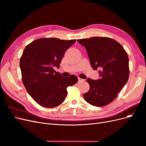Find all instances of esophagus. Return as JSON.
Here are the masks:
<instances>
[{"mask_svg": "<svg viewBox=\"0 0 146 146\" xmlns=\"http://www.w3.org/2000/svg\"><path fill=\"white\" fill-rule=\"evenodd\" d=\"M84 81V79H81V78H78V81L79 82H82V81Z\"/></svg>", "mask_w": 146, "mask_h": 146, "instance_id": "34e87169", "label": "esophagus"}]
</instances>
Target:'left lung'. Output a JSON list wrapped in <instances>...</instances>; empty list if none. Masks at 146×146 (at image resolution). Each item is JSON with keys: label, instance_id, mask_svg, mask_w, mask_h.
Wrapping results in <instances>:
<instances>
[{"label": "left lung", "instance_id": "left-lung-1", "mask_svg": "<svg viewBox=\"0 0 146 146\" xmlns=\"http://www.w3.org/2000/svg\"><path fill=\"white\" fill-rule=\"evenodd\" d=\"M77 41L87 50L93 69H100V79H87L90 89L84 94V100L96 107L110 104L129 79L127 53L119 43L109 37H92Z\"/></svg>", "mask_w": 146, "mask_h": 146}]
</instances>
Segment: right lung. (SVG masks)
<instances>
[{"label":"right lung","mask_w":146,"mask_h":146,"mask_svg":"<svg viewBox=\"0 0 146 146\" xmlns=\"http://www.w3.org/2000/svg\"><path fill=\"white\" fill-rule=\"evenodd\" d=\"M75 39L40 38L26 46L20 59L22 79L28 93L40 106L53 108L64 102L67 88L76 84L74 75L61 76L54 67L59 68L64 53Z\"/></svg>","instance_id":"add662e5"}]
</instances>
